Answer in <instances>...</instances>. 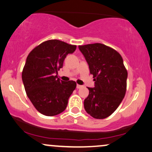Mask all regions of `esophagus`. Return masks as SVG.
Instances as JSON below:
<instances>
[{"label": "esophagus", "mask_w": 152, "mask_h": 152, "mask_svg": "<svg viewBox=\"0 0 152 152\" xmlns=\"http://www.w3.org/2000/svg\"><path fill=\"white\" fill-rule=\"evenodd\" d=\"M81 88H83V86H80V85H77V86H76V88L77 89H80Z\"/></svg>", "instance_id": "esophagus-1"}]
</instances>
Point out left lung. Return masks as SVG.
<instances>
[{"label":"left lung","mask_w":152,"mask_h":152,"mask_svg":"<svg viewBox=\"0 0 152 152\" xmlns=\"http://www.w3.org/2000/svg\"><path fill=\"white\" fill-rule=\"evenodd\" d=\"M78 48L95 81L94 88H88L85 110L94 118H106L120 106L126 93L128 74L122 58L115 50L100 43L78 46Z\"/></svg>","instance_id":"1"}]
</instances>
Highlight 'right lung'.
I'll return each mask as SVG.
<instances>
[{"instance_id": "obj_1", "label": "right lung", "mask_w": 152, "mask_h": 152, "mask_svg": "<svg viewBox=\"0 0 152 152\" xmlns=\"http://www.w3.org/2000/svg\"><path fill=\"white\" fill-rule=\"evenodd\" d=\"M76 48V46L60 40H48L34 48L26 58L22 80L28 97L42 114L54 116L66 109L76 83L61 80L57 74L66 56Z\"/></svg>"}]
</instances>
